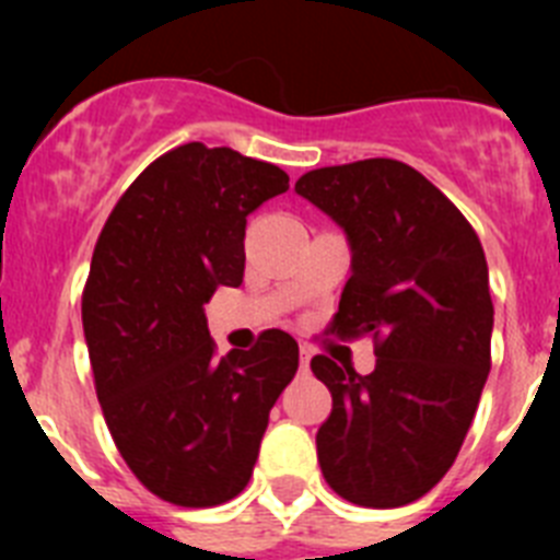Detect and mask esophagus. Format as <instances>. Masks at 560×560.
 Masks as SVG:
<instances>
[{
  "mask_svg": "<svg viewBox=\"0 0 560 560\" xmlns=\"http://www.w3.org/2000/svg\"><path fill=\"white\" fill-rule=\"evenodd\" d=\"M308 368H311V353L308 350H300V370H303V373H308Z\"/></svg>",
  "mask_w": 560,
  "mask_h": 560,
  "instance_id": "obj_1",
  "label": "esophagus"
}]
</instances>
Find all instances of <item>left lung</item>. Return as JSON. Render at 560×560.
Listing matches in <instances>:
<instances>
[{
    "mask_svg": "<svg viewBox=\"0 0 560 560\" xmlns=\"http://www.w3.org/2000/svg\"><path fill=\"white\" fill-rule=\"evenodd\" d=\"M294 190L345 230L350 280L330 334H373L375 370H311L334 409L316 432L325 482L361 508L429 493L457 459L491 373L488 264L463 212L398 160L305 173Z\"/></svg>",
    "mask_w": 560,
    "mask_h": 560,
    "instance_id": "left-lung-1",
    "label": "left lung"
}]
</instances>
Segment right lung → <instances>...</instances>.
Wrapping results in <instances>:
<instances>
[{"label": "right lung", "mask_w": 560, "mask_h": 560, "mask_svg": "<svg viewBox=\"0 0 560 560\" xmlns=\"http://www.w3.org/2000/svg\"><path fill=\"white\" fill-rule=\"evenodd\" d=\"M289 190L277 165L201 142L173 148L122 192L83 289L103 418L133 477L182 508L244 491L269 412L300 364L285 330L215 355L205 303L244 283L246 215Z\"/></svg>", "instance_id": "right-lung-1"}]
</instances>
